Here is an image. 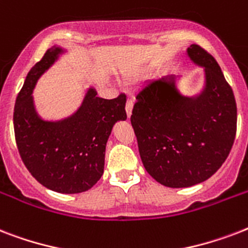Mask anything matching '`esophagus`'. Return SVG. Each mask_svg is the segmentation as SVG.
Instances as JSON below:
<instances>
[{
	"label": "esophagus",
	"mask_w": 248,
	"mask_h": 248,
	"mask_svg": "<svg viewBox=\"0 0 248 248\" xmlns=\"http://www.w3.org/2000/svg\"><path fill=\"white\" fill-rule=\"evenodd\" d=\"M132 107H134V100L132 99H127V101H126V113H127V117L131 116Z\"/></svg>",
	"instance_id": "esophagus-1"
}]
</instances>
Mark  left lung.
Masks as SVG:
<instances>
[{
    "mask_svg": "<svg viewBox=\"0 0 248 248\" xmlns=\"http://www.w3.org/2000/svg\"><path fill=\"white\" fill-rule=\"evenodd\" d=\"M188 56L204 69L196 96L179 91L175 76L145 83L131 114L140 158L148 173L170 188H188L211 177L229 155L237 131V104L219 64L190 45Z\"/></svg>",
    "mask_w": 248,
    "mask_h": 248,
    "instance_id": "obj_1",
    "label": "left lung"
}]
</instances>
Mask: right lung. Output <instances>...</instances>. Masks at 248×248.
I'll return each instance as SVG.
<instances>
[{
  "mask_svg": "<svg viewBox=\"0 0 248 248\" xmlns=\"http://www.w3.org/2000/svg\"><path fill=\"white\" fill-rule=\"evenodd\" d=\"M63 52L52 46L29 71L15 101L14 131L19 155L32 176L54 192L75 194L93 188L104 172L105 147L113 126L127 118L126 95L108 100L90 87L71 117L42 120L34 108L33 89Z\"/></svg>",
  "mask_w": 248,
  "mask_h": 248,
  "instance_id": "obj_1",
  "label": "right lung"
}]
</instances>
